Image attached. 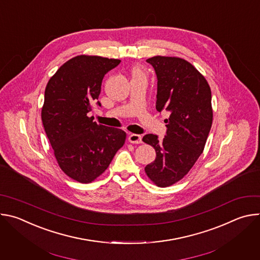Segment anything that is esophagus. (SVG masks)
Listing matches in <instances>:
<instances>
[{
	"mask_svg": "<svg viewBox=\"0 0 260 260\" xmlns=\"http://www.w3.org/2000/svg\"><path fill=\"white\" fill-rule=\"evenodd\" d=\"M128 141L133 144H141L142 143V137L137 134H131L128 136Z\"/></svg>",
	"mask_w": 260,
	"mask_h": 260,
	"instance_id": "esophagus-1",
	"label": "esophagus"
}]
</instances>
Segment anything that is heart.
<instances>
[{"label": "heart", "instance_id": "b5f03b06", "mask_svg": "<svg viewBox=\"0 0 260 260\" xmlns=\"http://www.w3.org/2000/svg\"><path fill=\"white\" fill-rule=\"evenodd\" d=\"M137 73H141V71L139 69H135L134 70V74H137Z\"/></svg>", "mask_w": 260, "mask_h": 260}]
</instances>
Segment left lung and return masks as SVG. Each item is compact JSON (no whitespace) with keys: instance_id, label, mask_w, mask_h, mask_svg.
<instances>
[{"instance_id":"8db88e82","label":"left lung","mask_w":260,"mask_h":260,"mask_svg":"<svg viewBox=\"0 0 260 260\" xmlns=\"http://www.w3.org/2000/svg\"><path fill=\"white\" fill-rule=\"evenodd\" d=\"M149 62L157 77L156 110L169 111L162 140L148 134L143 141L156 152L145 168L149 179L168 187L186 175L203 153L213 121L211 88L202 74L180 57L153 56Z\"/></svg>"}]
</instances>
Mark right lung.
Masks as SVG:
<instances>
[{"mask_svg": "<svg viewBox=\"0 0 260 260\" xmlns=\"http://www.w3.org/2000/svg\"><path fill=\"white\" fill-rule=\"evenodd\" d=\"M119 59L78 55L48 81L41 117L59 168L70 178L90 183L102 175L123 146L126 134L98 124L87 113L101 93L104 76Z\"/></svg>", "mask_w": 260, "mask_h": 260, "instance_id": "1", "label": "right lung"}]
</instances>
